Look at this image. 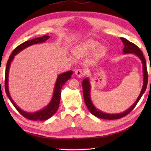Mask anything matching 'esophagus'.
Listing matches in <instances>:
<instances>
[{
  "label": "esophagus",
  "instance_id": "obj_1",
  "mask_svg": "<svg viewBox=\"0 0 151 151\" xmlns=\"http://www.w3.org/2000/svg\"><path fill=\"white\" fill-rule=\"evenodd\" d=\"M75 75L77 76L78 77H79V78L83 77V76H84V73H83V70H81V69L76 70V71H75Z\"/></svg>",
  "mask_w": 151,
  "mask_h": 151
}]
</instances>
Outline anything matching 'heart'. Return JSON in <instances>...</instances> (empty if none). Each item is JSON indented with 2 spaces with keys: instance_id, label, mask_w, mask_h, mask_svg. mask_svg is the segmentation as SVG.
<instances>
[{
  "instance_id": "obj_1",
  "label": "heart",
  "mask_w": 151,
  "mask_h": 151,
  "mask_svg": "<svg viewBox=\"0 0 151 151\" xmlns=\"http://www.w3.org/2000/svg\"><path fill=\"white\" fill-rule=\"evenodd\" d=\"M94 51V57L96 59H99L106 55L107 48L105 46L101 45V43L95 40L88 39L79 42L73 49L74 55L76 57L86 56Z\"/></svg>"
}]
</instances>
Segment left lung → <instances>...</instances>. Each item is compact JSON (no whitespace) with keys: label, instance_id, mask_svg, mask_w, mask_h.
<instances>
[{"label":"left lung","instance_id":"left-lung-1","mask_svg":"<svg viewBox=\"0 0 151 151\" xmlns=\"http://www.w3.org/2000/svg\"><path fill=\"white\" fill-rule=\"evenodd\" d=\"M122 43L124 45V48L122 49V52L123 54H134L137 56V57L141 60L142 64V73H143V85L140 91V93L136 101L134 102L132 106L129 107V109H127L126 111L121 112V113H116V114H109L106 113V112H103L101 110L96 108L95 106L94 105L93 101L91 100V85L90 83V79L89 78L86 77L84 79L82 83L83 88V95H84V100H85V104L88 111L91 112V114H93L94 116H96L97 118H100L102 119H107V120H114V119H121L122 117L126 116L127 114L129 113L130 112L133 110L134 106L137 105L138 102L141 98L143 94L145 93V91H146L147 83H148V74H147V63L146 60L145 59L144 56L142 55V52L140 48L135 45L132 42H131L129 40H127L124 38H121ZM151 70V68H150Z\"/></svg>","mask_w":151,"mask_h":151}]
</instances>
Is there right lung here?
<instances>
[{"instance_id":"obj_1","label":"right lung","mask_w":151,"mask_h":151,"mask_svg":"<svg viewBox=\"0 0 151 151\" xmlns=\"http://www.w3.org/2000/svg\"><path fill=\"white\" fill-rule=\"evenodd\" d=\"M50 37L48 35H44L41 37L35 38L32 40H27V41L22 43L21 45L15 48V49L12 51V54L9 57V59L8 62L6 63V71H5V91H6V95L9 97L10 101L13 104L14 106L16 108L18 111L20 112V114L24 116L29 120H32V121H45L47 120L51 116H52L57 111V110L59 107L60 101V96H61V88H62L63 86L66 83V82L71 78V75H73V72L72 70L67 71L62 74H60L59 75L57 76V81H56L55 87H54V91H53V94L51 99L50 101L49 102L47 106H45L44 108L39 110V111L30 112H27L18 106L17 104L14 103V101L12 100V97L11 96V94L9 92V69L11 67V63L13 60L15 56L19 52L23 50L27 47H30V46L37 45V44H40V43H44L47 40L49 39Z\"/></svg>"}]
</instances>
